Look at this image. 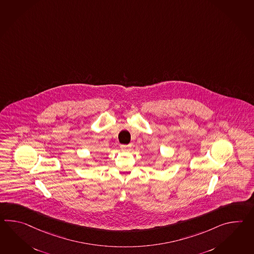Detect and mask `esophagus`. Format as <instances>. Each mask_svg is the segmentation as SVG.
<instances>
[{"mask_svg":"<svg viewBox=\"0 0 254 254\" xmlns=\"http://www.w3.org/2000/svg\"><path fill=\"white\" fill-rule=\"evenodd\" d=\"M120 147L124 151H129L130 149H131V145H121Z\"/></svg>","mask_w":254,"mask_h":254,"instance_id":"esophagus-1","label":"esophagus"}]
</instances>
